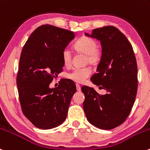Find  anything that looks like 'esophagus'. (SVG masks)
<instances>
[{
    "label": "esophagus",
    "mask_w": 150,
    "mask_h": 150,
    "mask_svg": "<svg viewBox=\"0 0 150 150\" xmlns=\"http://www.w3.org/2000/svg\"><path fill=\"white\" fill-rule=\"evenodd\" d=\"M76 88H77V91H78V92H80V91H81V88H80V85L76 84Z\"/></svg>",
    "instance_id": "obj_1"
}]
</instances>
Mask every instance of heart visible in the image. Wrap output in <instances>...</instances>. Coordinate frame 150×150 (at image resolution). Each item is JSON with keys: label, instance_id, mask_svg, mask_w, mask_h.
<instances>
[{"label": "heart", "instance_id": "1", "mask_svg": "<svg viewBox=\"0 0 150 150\" xmlns=\"http://www.w3.org/2000/svg\"><path fill=\"white\" fill-rule=\"evenodd\" d=\"M75 50L78 53L86 55V63L94 64H98L101 59L102 52L98 48L97 42L95 39L86 36L82 37L74 45ZM62 60L64 66L70 67L72 63V53L68 48L63 50L62 52ZM89 67L74 69L67 74L69 80L77 83H83L91 75Z\"/></svg>", "mask_w": 150, "mask_h": 150}]
</instances>
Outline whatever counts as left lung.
I'll return each instance as SVG.
<instances>
[{
    "label": "left lung",
    "mask_w": 150,
    "mask_h": 150,
    "mask_svg": "<svg viewBox=\"0 0 150 150\" xmlns=\"http://www.w3.org/2000/svg\"><path fill=\"white\" fill-rule=\"evenodd\" d=\"M88 37L100 41L102 56L97 72L91 77L93 84L106 91L99 95L93 88L83 86V109L88 121L101 129L121 125L130 113L137 92V64L132 45L113 26L93 29Z\"/></svg>",
    "instance_id": "left-lung-1"
}]
</instances>
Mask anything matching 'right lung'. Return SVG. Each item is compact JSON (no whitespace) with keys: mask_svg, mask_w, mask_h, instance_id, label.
Segmentation results:
<instances>
[{"mask_svg":"<svg viewBox=\"0 0 150 150\" xmlns=\"http://www.w3.org/2000/svg\"><path fill=\"white\" fill-rule=\"evenodd\" d=\"M74 38L72 31L42 25L23 47L16 78L18 96L24 116L39 129L54 128L67 117L75 83L63 80L54 88L50 84L62 71V52Z\"/></svg>","mask_w":150,"mask_h":150,"instance_id":"right-lung-1","label":"right lung"}]
</instances>
